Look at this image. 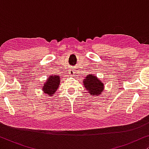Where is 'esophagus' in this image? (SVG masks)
<instances>
[{
  "label": "esophagus",
  "mask_w": 149,
  "mask_h": 149,
  "mask_svg": "<svg viewBox=\"0 0 149 149\" xmlns=\"http://www.w3.org/2000/svg\"><path fill=\"white\" fill-rule=\"evenodd\" d=\"M74 73H75V72L74 70H70V71H69V74H70L71 76H73V75L74 74Z\"/></svg>",
  "instance_id": "34e87169"
}]
</instances>
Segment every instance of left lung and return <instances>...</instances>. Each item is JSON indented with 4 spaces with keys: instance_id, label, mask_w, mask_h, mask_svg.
<instances>
[{
    "instance_id": "obj_1",
    "label": "left lung",
    "mask_w": 149,
    "mask_h": 149,
    "mask_svg": "<svg viewBox=\"0 0 149 149\" xmlns=\"http://www.w3.org/2000/svg\"><path fill=\"white\" fill-rule=\"evenodd\" d=\"M83 81L85 88L89 91V93L91 95H98L102 92L103 83L93 74H89V76Z\"/></svg>"
}]
</instances>
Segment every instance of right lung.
Wrapping results in <instances>:
<instances>
[{
	"mask_svg": "<svg viewBox=\"0 0 149 149\" xmlns=\"http://www.w3.org/2000/svg\"><path fill=\"white\" fill-rule=\"evenodd\" d=\"M60 77L59 76H54L52 75L49 78H48V80L46 81L43 87H42V90L45 93L49 95H52L54 94L56 92V89L58 88L59 84L60 83Z\"/></svg>",
	"mask_w": 149,
	"mask_h": 149,
	"instance_id": "1",
	"label": "right lung"
}]
</instances>
